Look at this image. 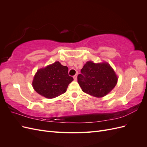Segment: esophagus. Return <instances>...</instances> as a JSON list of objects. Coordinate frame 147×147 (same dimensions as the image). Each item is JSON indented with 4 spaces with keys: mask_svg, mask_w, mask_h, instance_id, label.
<instances>
[{
    "mask_svg": "<svg viewBox=\"0 0 147 147\" xmlns=\"http://www.w3.org/2000/svg\"><path fill=\"white\" fill-rule=\"evenodd\" d=\"M74 79L75 81H77V74L74 75Z\"/></svg>",
    "mask_w": 147,
    "mask_h": 147,
    "instance_id": "1",
    "label": "esophagus"
}]
</instances>
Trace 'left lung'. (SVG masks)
I'll use <instances>...</instances> for the list:
<instances>
[{"instance_id":"8db88e82","label":"left lung","mask_w":147,"mask_h":147,"mask_svg":"<svg viewBox=\"0 0 147 147\" xmlns=\"http://www.w3.org/2000/svg\"><path fill=\"white\" fill-rule=\"evenodd\" d=\"M83 92L96 97L106 96L116 86L118 77L108 63L88 61L77 77Z\"/></svg>"}]
</instances>
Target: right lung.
<instances>
[{
	"label": "right lung",
	"instance_id": "1",
	"mask_svg": "<svg viewBox=\"0 0 147 147\" xmlns=\"http://www.w3.org/2000/svg\"><path fill=\"white\" fill-rule=\"evenodd\" d=\"M74 78L69 75L68 67L58 61L37 70L32 86L39 94L53 99L66 92L69 84Z\"/></svg>",
	"mask_w": 147,
	"mask_h": 147
}]
</instances>
